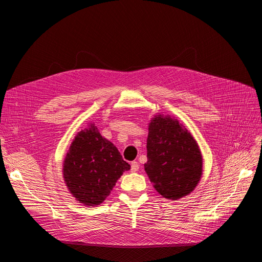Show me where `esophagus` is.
Masks as SVG:
<instances>
[{
  "instance_id": "esophagus-1",
  "label": "esophagus",
  "mask_w": 262,
  "mask_h": 262,
  "mask_svg": "<svg viewBox=\"0 0 262 262\" xmlns=\"http://www.w3.org/2000/svg\"><path fill=\"white\" fill-rule=\"evenodd\" d=\"M138 169H139V163L137 162V161H133L130 163V170H132V172H137V171H138Z\"/></svg>"
}]
</instances>
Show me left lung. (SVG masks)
Returning <instances> with one entry per match:
<instances>
[{"instance_id":"left-lung-1","label":"left lung","mask_w":262,"mask_h":262,"mask_svg":"<svg viewBox=\"0 0 262 262\" xmlns=\"http://www.w3.org/2000/svg\"><path fill=\"white\" fill-rule=\"evenodd\" d=\"M144 170L163 198L176 201L194 190L203 171L200 147L175 119L155 116L148 125Z\"/></svg>"}]
</instances>
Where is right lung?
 <instances>
[{"label":"right lung","mask_w":262,"mask_h":262,"mask_svg":"<svg viewBox=\"0 0 262 262\" xmlns=\"http://www.w3.org/2000/svg\"><path fill=\"white\" fill-rule=\"evenodd\" d=\"M129 169L118 148L90 123L75 136L62 173L69 191L79 203L96 206L105 201L123 172Z\"/></svg>","instance_id":"add662e5"}]
</instances>
